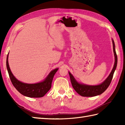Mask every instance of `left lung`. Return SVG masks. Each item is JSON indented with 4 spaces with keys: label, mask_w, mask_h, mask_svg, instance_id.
Here are the masks:
<instances>
[{
    "label": "left lung",
    "mask_w": 125,
    "mask_h": 125,
    "mask_svg": "<svg viewBox=\"0 0 125 125\" xmlns=\"http://www.w3.org/2000/svg\"><path fill=\"white\" fill-rule=\"evenodd\" d=\"M113 43V52L115 54V65L113 68L112 70L111 71V73L108 76V77L105 79V81H104L102 84L98 85H88L82 84L79 83L78 82L76 81L73 76L71 75V73L69 72V74L70 81L72 86L74 90L78 93L79 94L83 97H94L96 95L101 94L104 92L107 89V87L109 86L112 79L113 78V74L115 73V70L116 69V65H117V55H116L115 50V44L113 40L112 39Z\"/></svg>",
    "instance_id": "8db88e82"
}]
</instances>
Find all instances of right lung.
<instances>
[{"label": "right lung", "instance_id": "right-lung-1", "mask_svg": "<svg viewBox=\"0 0 125 125\" xmlns=\"http://www.w3.org/2000/svg\"><path fill=\"white\" fill-rule=\"evenodd\" d=\"M8 57H9V54L7 56L6 67L10 79L13 86L21 94L28 97L40 98L43 97L48 92L51 88L53 77H54L55 73L58 70V68L52 70L48 75L47 78L43 82H40V83L36 84L24 83L18 81L13 76L9 67Z\"/></svg>", "mask_w": 125, "mask_h": 125}]
</instances>
